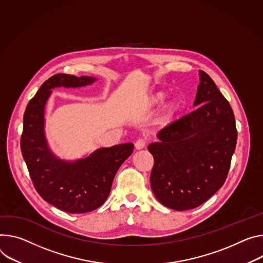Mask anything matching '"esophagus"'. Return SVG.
<instances>
[{
  "label": "esophagus",
  "mask_w": 263,
  "mask_h": 263,
  "mask_svg": "<svg viewBox=\"0 0 263 263\" xmlns=\"http://www.w3.org/2000/svg\"><path fill=\"white\" fill-rule=\"evenodd\" d=\"M147 145V138H138L135 141V149L136 150H140V149H144Z\"/></svg>",
  "instance_id": "obj_1"
}]
</instances>
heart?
Instances as JSON below:
<instances>
[{"label":"heart","instance_id":"obj_1","mask_svg":"<svg viewBox=\"0 0 263 263\" xmlns=\"http://www.w3.org/2000/svg\"><path fill=\"white\" fill-rule=\"evenodd\" d=\"M164 98H165L164 93H162V92H160V93H157V94H155L154 97L152 98V103H153V104H158V103H161V102L164 100ZM177 107H178V105H177L176 103H172V104L169 106V111H170V112H172V111H175V110L177 109Z\"/></svg>","mask_w":263,"mask_h":263}]
</instances>
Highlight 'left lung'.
I'll use <instances>...</instances> for the list:
<instances>
[{
  "mask_svg": "<svg viewBox=\"0 0 263 263\" xmlns=\"http://www.w3.org/2000/svg\"><path fill=\"white\" fill-rule=\"evenodd\" d=\"M196 110L157 133L148 146L153 155L151 187L164 206H199L223 185L236 148L237 129L230 103L204 71H199Z\"/></svg>",
  "mask_w": 263,
  "mask_h": 263,
  "instance_id": "1",
  "label": "left lung"
}]
</instances>
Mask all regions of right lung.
<instances>
[{"label":"right lung","instance_id":"1","mask_svg":"<svg viewBox=\"0 0 263 263\" xmlns=\"http://www.w3.org/2000/svg\"><path fill=\"white\" fill-rule=\"evenodd\" d=\"M94 81L91 77L54 74L41 86L24 113L21 151L32 183L45 201L67 213H87L101 206L119 166L134 149L131 142L102 148L74 162L63 161L50 152L44 135V109L51 89L83 87Z\"/></svg>","mask_w":263,"mask_h":263}]
</instances>
